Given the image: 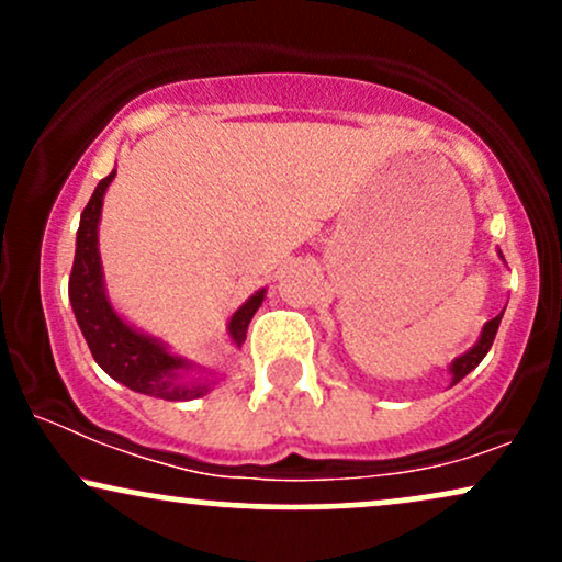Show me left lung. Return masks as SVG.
I'll return each instance as SVG.
<instances>
[{
    "label": "left lung",
    "instance_id": "obj_1",
    "mask_svg": "<svg viewBox=\"0 0 562 562\" xmlns=\"http://www.w3.org/2000/svg\"><path fill=\"white\" fill-rule=\"evenodd\" d=\"M505 314V312H502ZM502 314H496L494 319H488L486 325H483V333H481V338H479V344H475L473 348H470L468 353H462L460 359H454V362H451V385L454 383H460L462 378L468 375V372H473L475 367L481 364V359L486 357L488 353V348H492V344H494V338H496V330H499V322H502Z\"/></svg>",
    "mask_w": 562,
    "mask_h": 562
}]
</instances>
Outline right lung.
I'll list each match as a JSON object with an SVG mask.
<instances>
[{"mask_svg":"<svg viewBox=\"0 0 562 562\" xmlns=\"http://www.w3.org/2000/svg\"><path fill=\"white\" fill-rule=\"evenodd\" d=\"M115 171L108 173L100 184L94 187L87 209L81 211V224L76 232V256L74 269H70L68 295L74 306L76 322H79L83 338H87L89 351L94 362L102 367L113 380L124 383L126 389L145 393V396L166 398V402H187V398L203 396L211 389V380L190 375L192 367L184 359L173 357L158 340L147 338L128 327L124 319L115 314L102 285V263L100 250H97V224H100L102 198H105L108 184L113 182ZM263 293L259 290L232 314L229 338L235 346H243L245 333H248L250 319L256 308L261 306Z\"/></svg>","mask_w":562,"mask_h":562,"instance_id":"1","label":"right lung"}]
</instances>
